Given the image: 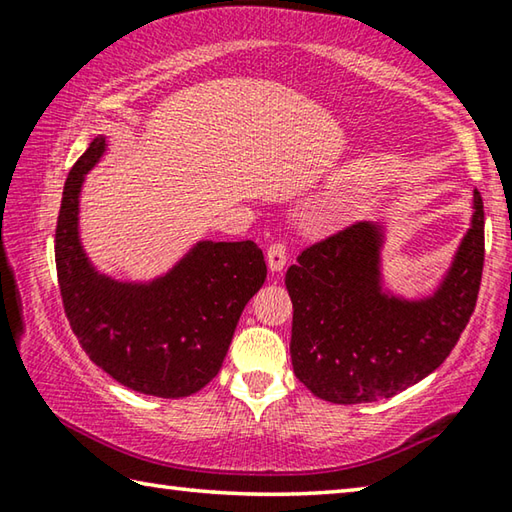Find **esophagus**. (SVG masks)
I'll return each mask as SVG.
<instances>
[{"label":"esophagus","instance_id":"34e87169","mask_svg":"<svg viewBox=\"0 0 512 512\" xmlns=\"http://www.w3.org/2000/svg\"><path fill=\"white\" fill-rule=\"evenodd\" d=\"M266 264L273 273H280L287 266V246L284 244H271L266 250Z\"/></svg>","mask_w":512,"mask_h":512}]
</instances>
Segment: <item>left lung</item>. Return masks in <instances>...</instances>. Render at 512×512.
I'll return each mask as SVG.
<instances>
[{"mask_svg": "<svg viewBox=\"0 0 512 512\" xmlns=\"http://www.w3.org/2000/svg\"><path fill=\"white\" fill-rule=\"evenodd\" d=\"M384 225L363 221L302 250L289 266L291 363L311 393L334 404L388 400L443 363L470 320L483 273V201L429 296L384 287Z\"/></svg>", "mask_w": 512, "mask_h": 512, "instance_id": "8db88e82", "label": "left lung"}]
</instances>
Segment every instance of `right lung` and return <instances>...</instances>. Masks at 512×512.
I'll return each instance as SVG.
<instances>
[{
  "instance_id": "1",
  "label": "right lung",
  "mask_w": 512,
  "mask_h": 512,
  "mask_svg": "<svg viewBox=\"0 0 512 512\" xmlns=\"http://www.w3.org/2000/svg\"><path fill=\"white\" fill-rule=\"evenodd\" d=\"M108 149L97 135L69 171L56 225V271L65 314L81 348L131 391L187 397L216 377L266 264L253 241H196L153 280L97 271L81 244L85 176Z\"/></svg>"
}]
</instances>
